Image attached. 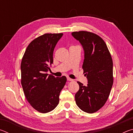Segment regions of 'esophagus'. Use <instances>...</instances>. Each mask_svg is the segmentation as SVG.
Listing matches in <instances>:
<instances>
[{"instance_id": "1", "label": "esophagus", "mask_w": 133, "mask_h": 133, "mask_svg": "<svg viewBox=\"0 0 133 133\" xmlns=\"http://www.w3.org/2000/svg\"><path fill=\"white\" fill-rule=\"evenodd\" d=\"M67 80L68 81H71V82H72V81H73V79H71V78H70V77H67Z\"/></svg>"}]
</instances>
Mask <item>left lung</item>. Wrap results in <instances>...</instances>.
<instances>
[{
    "label": "left lung",
    "mask_w": 133,
    "mask_h": 133,
    "mask_svg": "<svg viewBox=\"0 0 133 133\" xmlns=\"http://www.w3.org/2000/svg\"><path fill=\"white\" fill-rule=\"evenodd\" d=\"M84 51L82 68L88 81L87 85L77 82L79 90L75 94L76 104L83 111L93 113L107 102L113 84L112 60L104 40L87 31L71 33Z\"/></svg>",
    "instance_id": "obj_1"
}]
</instances>
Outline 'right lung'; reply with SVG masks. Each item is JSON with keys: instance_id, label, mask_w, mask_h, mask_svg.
Instances as JSON below:
<instances>
[{"instance_id": "right-lung-1", "label": "right lung", "mask_w": 133, "mask_h": 133, "mask_svg": "<svg viewBox=\"0 0 133 133\" xmlns=\"http://www.w3.org/2000/svg\"><path fill=\"white\" fill-rule=\"evenodd\" d=\"M63 33H46L28 45L21 62V84L28 102L42 113L52 111L59 103L66 84L65 76L56 78L47 73L53 63V51Z\"/></svg>"}]
</instances>
